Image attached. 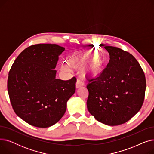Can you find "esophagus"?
I'll return each instance as SVG.
<instances>
[{
	"label": "esophagus",
	"instance_id": "esophagus-1",
	"mask_svg": "<svg viewBox=\"0 0 154 154\" xmlns=\"http://www.w3.org/2000/svg\"><path fill=\"white\" fill-rule=\"evenodd\" d=\"M84 85V82H82L81 80H77V82H76V84H75V86H76V88H79V87H82V86H83Z\"/></svg>",
	"mask_w": 154,
	"mask_h": 154
}]
</instances>
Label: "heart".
<instances>
[{"label":"heart","instance_id":"obj_1","mask_svg":"<svg viewBox=\"0 0 154 154\" xmlns=\"http://www.w3.org/2000/svg\"><path fill=\"white\" fill-rule=\"evenodd\" d=\"M89 62V66L87 71L91 74H95L102 68L103 64L102 57L97 55L94 50H88L80 52L72 56V63L75 67L82 66L87 62ZM61 69L63 71H67L68 67L66 65H62Z\"/></svg>","mask_w":154,"mask_h":154}]
</instances>
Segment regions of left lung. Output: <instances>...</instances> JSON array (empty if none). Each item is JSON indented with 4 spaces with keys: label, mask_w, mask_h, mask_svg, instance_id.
<instances>
[{
    "label": "left lung",
    "mask_w": 154,
    "mask_h": 154,
    "mask_svg": "<svg viewBox=\"0 0 154 154\" xmlns=\"http://www.w3.org/2000/svg\"><path fill=\"white\" fill-rule=\"evenodd\" d=\"M110 55L107 67L87 85L88 112L110 126L125 123L141 109L146 80L134 57L119 48L106 46Z\"/></svg>",
    "instance_id": "left-lung-1"
}]
</instances>
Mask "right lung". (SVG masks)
<instances>
[{
    "label": "right lung",
    "instance_id": "1",
    "mask_svg": "<svg viewBox=\"0 0 154 154\" xmlns=\"http://www.w3.org/2000/svg\"><path fill=\"white\" fill-rule=\"evenodd\" d=\"M65 48L40 44L23 50L10 70L7 89L12 108L29 124L46 128L56 124L75 92L76 78L56 79L59 56Z\"/></svg>",
    "mask_w": 154,
    "mask_h": 154
}]
</instances>
